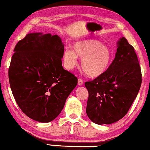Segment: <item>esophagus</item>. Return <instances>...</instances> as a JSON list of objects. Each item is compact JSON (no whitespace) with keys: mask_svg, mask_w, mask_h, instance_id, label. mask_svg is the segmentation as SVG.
Returning a JSON list of instances; mask_svg holds the SVG:
<instances>
[{"mask_svg":"<svg viewBox=\"0 0 150 150\" xmlns=\"http://www.w3.org/2000/svg\"><path fill=\"white\" fill-rule=\"evenodd\" d=\"M78 85H83V81L81 79H79V80H78Z\"/></svg>","mask_w":150,"mask_h":150,"instance_id":"1","label":"esophagus"}]
</instances>
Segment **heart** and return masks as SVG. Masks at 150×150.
I'll return each instance as SVG.
<instances>
[{"mask_svg":"<svg viewBox=\"0 0 150 150\" xmlns=\"http://www.w3.org/2000/svg\"><path fill=\"white\" fill-rule=\"evenodd\" d=\"M77 56L81 58L82 69L89 77H97L102 74L112 60V54L109 48L95 40L76 42L74 50L68 48L65 49L63 62L67 69H72L77 65Z\"/></svg>","mask_w":150,"mask_h":150,"instance_id":"b5f03b06","label":"heart"}]
</instances>
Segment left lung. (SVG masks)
I'll return each mask as SVG.
<instances>
[{"mask_svg":"<svg viewBox=\"0 0 150 150\" xmlns=\"http://www.w3.org/2000/svg\"><path fill=\"white\" fill-rule=\"evenodd\" d=\"M108 69L85 82L89 92L86 112L95 124H110L124 117L137 98L142 83L134 48L123 37Z\"/></svg>","mask_w":150,"mask_h":150,"instance_id":"1","label":"left lung"}]
</instances>
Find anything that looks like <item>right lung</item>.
I'll return each mask as SVG.
<instances>
[{"mask_svg":"<svg viewBox=\"0 0 150 150\" xmlns=\"http://www.w3.org/2000/svg\"><path fill=\"white\" fill-rule=\"evenodd\" d=\"M14 52L9 80L16 103L30 119L51 122L60 114L78 83L75 75L62 66L61 38L50 33L27 34Z\"/></svg>","mask_w":150,"mask_h":150,"instance_id":"add662e5","label":"right lung"}]
</instances>
